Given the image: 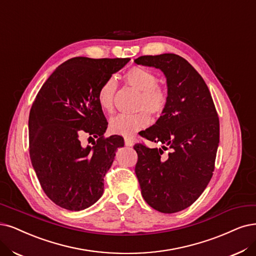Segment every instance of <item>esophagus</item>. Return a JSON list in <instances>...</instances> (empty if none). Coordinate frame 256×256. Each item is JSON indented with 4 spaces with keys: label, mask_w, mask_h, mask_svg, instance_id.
<instances>
[{
    "label": "esophagus",
    "mask_w": 256,
    "mask_h": 256,
    "mask_svg": "<svg viewBox=\"0 0 256 256\" xmlns=\"http://www.w3.org/2000/svg\"><path fill=\"white\" fill-rule=\"evenodd\" d=\"M124 144L126 146H134V141L130 139V138H124Z\"/></svg>",
    "instance_id": "34e87169"
}]
</instances>
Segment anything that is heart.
I'll return each mask as SVG.
<instances>
[{"label": "heart", "mask_w": 256, "mask_h": 256, "mask_svg": "<svg viewBox=\"0 0 256 256\" xmlns=\"http://www.w3.org/2000/svg\"><path fill=\"white\" fill-rule=\"evenodd\" d=\"M124 79L132 88L140 92L137 108L146 110L135 114H119L110 120V130L114 134L130 137L150 124V118L148 111L156 117L164 112L168 104V94L157 84V76L144 68L135 66L130 68L124 74ZM116 90L117 82L114 78L106 79L100 85L98 102L104 112H110L112 110Z\"/></svg>", "instance_id": "b5f03b06"}]
</instances>
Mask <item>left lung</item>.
I'll return each mask as SVG.
<instances>
[{"label": "left lung", "mask_w": 256, "mask_h": 256, "mask_svg": "<svg viewBox=\"0 0 256 256\" xmlns=\"http://www.w3.org/2000/svg\"><path fill=\"white\" fill-rule=\"evenodd\" d=\"M135 63L162 70L168 104L141 136L162 148L135 144V173L144 200L162 213L190 206L210 182L220 144V119L202 76L175 54L142 56ZM170 153L163 155V150Z\"/></svg>", "instance_id": "1"}]
</instances>
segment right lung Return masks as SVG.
<instances>
[{"label":"right lung","instance_id":"add662e5","mask_svg":"<svg viewBox=\"0 0 256 256\" xmlns=\"http://www.w3.org/2000/svg\"><path fill=\"white\" fill-rule=\"evenodd\" d=\"M128 58L76 56L56 68L38 92L28 120L32 164L43 191L70 211L92 206L104 191L110 170L123 138H103L108 121L98 102L100 85L120 70ZM96 138L94 146L80 139Z\"/></svg>","mask_w":256,"mask_h":256}]
</instances>
